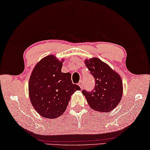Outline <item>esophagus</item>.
<instances>
[{
	"mask_svg": "<svg viewBox=\"0 0 150 150\" xmlns=\"http://www.w3.org/2000/svg\"><path fill=\"white\" fill-rule=\"evenodd\" d=\"M78 85L79 87H80V88H82L83 87V81H80L78 83Z\"/></svg>",
	"mask_w": 150,
	"mask_h": 150,
	"instance_id": "1",
	"label": "esophagus"
}]
</instances>
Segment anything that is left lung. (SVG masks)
I'll list each match as a JSON object with an SVG mask.
<instances>
[{"label":"left lung","instance_id":"1","mask_svg":"<svg viewBox=\"0 0 150 150\" xmlns=\"http://www.w3.org/2000/svg\"><path fill=\"white\" fill-rule=\"evenodd\" d=\"M84 62L95 79L93 91H82L88 105L96 111H112L120 103L123 94L121 76L99 58L86 59Z\"/></svg>","mask_w":150,"mask_h":150}]
</instances>
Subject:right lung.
Instances as JSON below:
<instances>
[{
  "mask_svg": "<svg viewBox=\"0 0 150 150\" xmlns=\"http://www.w3.org/2000/svg\"><path fill=\"white\" fill-rule=\"evenodd\" d=\"M64 59L59 60L54 55L46 56L36 64L30 75V102L42 117H59L65 111L73 93L81 90L72 83L71 73L62 72Z\"/></svg>",
  "mask_w": 150,
  "mask_h": 150,
  "instance_id": "add662e5",
  "label": "right lung"
}]
</instances>
